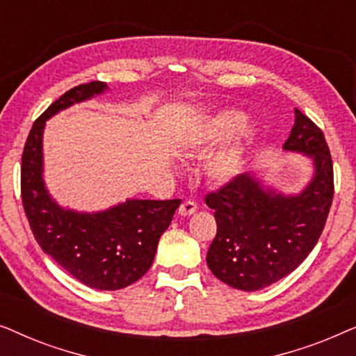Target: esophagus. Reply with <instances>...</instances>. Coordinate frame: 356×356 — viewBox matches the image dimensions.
Returning a JSON list of instances; mask_svg holds the SVG:
<instances>
[{"instance_id": "esophagus-1", "label": "esophagus", "mask_w": 356, "mask_h": 356, "mask_svg": "<svg viewBox=\"0 0 356 356\" xmlns=\"http://www.w3.org/2000/svg\"><path fill=\"white\" fill-rule=\"evenodd\" d=\"M196 211H197V206L196 202L193 201H184L178 209V212L181 213V216H191V213H194Z\"/></svg>"}]
</instances>
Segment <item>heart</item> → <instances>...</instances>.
Here are the masks:
<instances>
[{
	"instance_id": "1",
	"label": "heart",
	"mask_w": 356,
	"mask_h": 356,
	"mask_svg": "<svg viewBox=\"0 0 356 356\" xmlns=\"http://www.w3.org/2000/svg\"><path fill=\"white\" fill-rule=\"evenodd\" d=\"M243 124V116L240 113H225L222 115L216 123V128L211 133L212 143H223L227 138L235 133ZM241 165V152L236 149L225 150L218 154L216 159L209 163L207 175L212 181L225 183L238 173Z\"/></svg>"
}]
</instances>
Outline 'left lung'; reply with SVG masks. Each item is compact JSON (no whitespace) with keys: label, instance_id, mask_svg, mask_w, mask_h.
<instances>
[{"label":"left lung","instance_id":"1","mask_svg":"<svg viewBox=\"0 0 356 356\" xmlns=\"http://www.w3.org/2000/svg\"><path fill=\"white\" fill-rule=\"evenodd\" d=\"M284 149L313 159L314 177L298 196L264 191L241 173L206 194L217 235L207 251L212 274L233 289L256 291L284 279L303 262L324 230L334 197V165L324 133L295 108Z\"/></svg>","mask_w":356,"mask_h":356}]
</instances>
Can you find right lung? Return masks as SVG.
I'll return each instance as SVG.
<instances>
[{
    "label": "right lung",
    "instance_id": "1",
    "mask_svg": "<svg viewBox=\"0 0 356 356\" xmlns=\"http://www.w3.org/2000/svg\"><path fill=\"white\" fill-rule=\"evenodd\" d=\"M105 89L106 84L100 81L72 87L35 120L22 152L21 197L29 225L43 252L87 286L120 290L150 269L160 236L181 201L128 199L105 212L79 213L58 206L48 196L42 178L45 121Z\"/></svg>",
    "mask_w": 356,
    "mask_h": 356
}]
</instances>
